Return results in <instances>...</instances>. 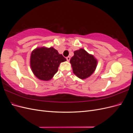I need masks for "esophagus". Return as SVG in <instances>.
<instances>
[{
    "instance_id": "obj_1",
    "label": "esophagus",
    "mask_w": 133,
    "mask_h": 133,
    "mask_svg": "<svg viewBox=\"0 0 133 133\" xmlns=\"http://www.w3.org/2000/svg\"><path fill=\"white\" fill-rule=\"evenodd\" d=\"M66 60H67V61H68V62H69V60H70V57H67L66 58Z\"/></svg>"
}]
</instances>
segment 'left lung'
Segmentation results:
<instances>
[{
	"label": "left lung",
	"mask_w": 133,
	"mask_h": 133,
	"mask_svg": "<svg viewBox=\"0 0 133 133\" xmlns=\"http://www.w3.org/2000/svg\"><path fill=\"white\" fill-rule=\"evenodd\" d=\"M74 54L70 60L73 73L82 79L89 77L95 70L97 65L96 60L83 49L75 51Z\"/></svg>",
	"instance_id": "8db88e82"
}]
</instances>
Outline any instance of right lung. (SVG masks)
Returning <instances> with one entry per match:
<instances>
[{
    "label": "right lung",
    "mask_w": 133,
    "mask_h": 133,
    "mask_svg": "<svg viewBox=\"0 0 133 133\" xmlns=\"http://www.w3.org/2000/svg\"><path fill=\"white\" fill-rule=\"evenodd\" d=\"M63 55L53 48H37L31 53L30 65L37 77L49 80L57 73L60 63L66 61Z\"/></svg>",
    "instance_id": "right-lung-1"
}]
</instances>
